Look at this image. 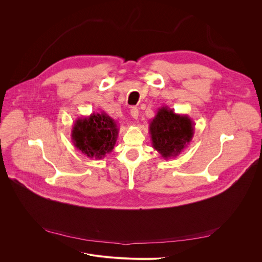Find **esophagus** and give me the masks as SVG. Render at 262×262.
Masks as SVG:
<instances>
[{
    "label": "esophagus",
    "mask_w": 262,
    "mask_h": 262,
    "mask_svg": "<svg viewBox=\"0 0 262 262\" xmlns=\"http://www.w3.org/2000/svg\"><path fill=\"white\" fill-rule=\"evenodd\" d=\"M130 115L134 119H138V116H139V110L137 107H132L130 108Z\"/></svg>",
    "instance_id": "esophagus-1"
}]
</instances>
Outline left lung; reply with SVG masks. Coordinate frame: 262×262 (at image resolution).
Returning a JSON list of instances; mask_svg holds the SVG:
<instances>
[{
	"label": "left lung",
	"mask_w": 262,
	"mask_h": 262,
	"mask_svg": "<svg viewBox=\"0 0 262 262\" xmlns=\"http://www.w3.org/2000/svg\"><path fill=\"white\" fill-rule=\"evenodd\" d=\"M152 147L165 160L179 156L191 142L194 122L188 115L174 113L168 106L158 108L149 123Z\"/></svg>",
	"instance_id": "8db88e82"
}]
</instances>
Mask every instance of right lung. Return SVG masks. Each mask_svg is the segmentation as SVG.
I'll list each match as a JSON object with an SVG mask.
<instances>
[{"label":"right lung","mask_w":262,"mask_h":262,"mask_svg":"<svg viewBox=\"0 0 262 262\" xmlns=\"http://www.w3.org/2000/svg\"><path fill=\"white\" fill-rule=\"evenodd\" d=\"M119 134L117 122L105 112L93 113L75 121L71 137L75 147L88 158L100 160L112 152Z\"/></svg>","instance_id":"add662e5"}]
</instances>
